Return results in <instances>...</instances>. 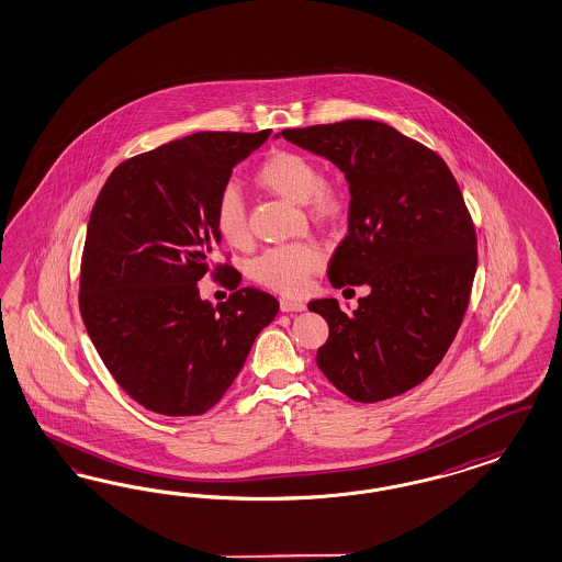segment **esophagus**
I'll list each match as a JSON object with an SVG mask.
<instances>
[{"label":"esophagus","instance_id":"obj_1","mask_svg":"<svg viewBox=\"0 0 562 562\" xmlns=\"http://www.w3.org/2000/svg\"><path fill=\"white\" fill-rule=\"evenodd\" d=\"M280 310L291 313V311H305L307 305L301 299H292V296H282L280 299Z\"/></svg>","mask_w":562,"mask_h":562}]
</instances>
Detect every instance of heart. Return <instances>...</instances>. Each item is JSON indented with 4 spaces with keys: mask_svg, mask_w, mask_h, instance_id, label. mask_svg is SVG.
I'll list each match as a JSON object with an SVG mask.
<instances>
[{
    "mask_svg": "<svg viewBox=\"0 0 562 562\" xmlns=\"http://www.w3.org/2000/svg\"><path fill=\"white\" fill-rule=\"evenodd\" d=\"M255 182L291 203H305L317 220L329 222L342 212L340 191L322 180V172L310 155L289 149L273 151L257 168ZM213 222L222 240L234 249H245L251 243L245 201L236 189H224L220 193ZM319 266L322 251L313 243H291L257 255L249 266V276L268 289L294 294L305 289L311 273L319 270Z\"/></svg>",
    "mask_w": 562,
    "mask_h": 562,
    "instance_id": "b5f03b06",
    "label": "heart"
}]
</instances>
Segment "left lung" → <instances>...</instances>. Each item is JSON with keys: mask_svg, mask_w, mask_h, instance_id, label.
Masks as SVG:
<instances>
[{"mask_svg": "<svg viewBox=\"0 0 562 562\" xmlns=\"http://www.w3.org/2000/svg\"><path fill=\"white\" fill-rule=\"evenodd\" d=\"M280 135L345 172L349 234L328 278L336 289L369 286L352 313L336 299L311 301L329 326L317 368L357 403L398 396L442 361L469 305L477 238L463 193L440 155L384 122Z\"/></svg>", "mask_w": 562, "mask_h": 562, "instance_id": "8db88e82", "label": "left lung"}]
</instances>
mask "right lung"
Segmentation results:
<instances>
[{
    "label": "right lung",
    "instance_id": "obj_1",
    "mask_svg": "<svg viewBox=\"0 0 562 562\" xmlns=\"http://www.w3.org/2000/svg\"><path fill=\"white\" fill-rule=\"evenodd\" d=\"M271 131L194 133L122 161L89 217L78 305L120 387L159 415H203L245 366L280 310L270 292L236 289L217 266L213 213L233 168ZM224 270L234 286L215 308L195 282Z\"/></svg>",
    "mask_w": 562,
    "mask_h": 562
}]
</instances>
